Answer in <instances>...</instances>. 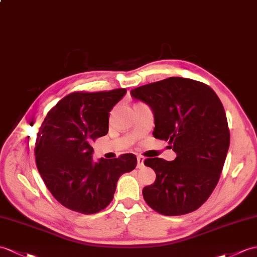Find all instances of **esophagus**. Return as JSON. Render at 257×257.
I'll use <instances>...</instances> for the list:
<instances>
[{"instance_id":"1","label":"esophagus","mask_w":257,"mask_h":257,"mask_svg":"<svg viewBox=\"0 0 257 257\" xmlns=\"http://www.w3.org/2000/svg\"><path fill=\"white\" fill-rule=\"evenodd\" d=\"M143 161H145V159H143L141 156L137 157V162H138V164H137V168H138V169L142 168V166H143Z\"/></svg>"}]
</instances>
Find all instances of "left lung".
I'll list each match as a JSON object with an SVG mask.
<instances>
[{
	"label": "left lung",
	"instance_id": "left-lung-1",
	"mask_svg": "<svg viewBox=\"0 0 257 257\" xmlns=\"http://www.w3.org/2000/svg\"><path fill=\"white\" fill-rule=\"evenodd\" d=\"M154 112L153 137L169 141L174 161L149 158L157 174L142 189L147 204L164 216L186 214L204 204L217 186L230 145L221 100L199 81L169 77L131 89Z\"/></svg>",
	"mask_w": 257,
	"mask_h": 257
}]
</instances>
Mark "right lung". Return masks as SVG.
Returning <instances> with one entry per match:
<instances>
[{
  "instance_id": "right-lung-1",
  "label": "right lung",
  "mask_w": 257,
  "mask_h": 257,
  "mask_svg": "<svg viewBox=\"0 0 257 257\" xmlns=\"http://www.w3.org/2000/svg\"><path fill=\"white\" fill-rule=\"evenodd\" d=\"M126 88L74 92L48 111L37 134L35 159L52 196L68 209L92 214L110 204L123 173L137 165L135 154L94 163L92 145L108 133L109 111Z\"/></svg>"
}]
</instances>
